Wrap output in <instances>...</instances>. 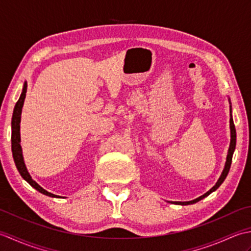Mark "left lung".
<instances>
[{
    "instance_id": "left-lung-1",
    "label": "left lung",
    "mask_w": 251,
    "mask_h": 251,
    "mask_svg": "<svg viewBox=\"0 0 251 251\" xmlns=\"http://www.w3.org/2000/svg\"><path fill=\"white\" fill-rule=\"evenodd\" d=\"M228 102H230V130H231V141H230V147H228V150H227V155H226V161L225 164V168H223L221 176L218 179V181L216 182V184L212 186V188L206 192L205 194H202L201 196L197 197V199L193 200V201H168V202H172V204L175 205H192V204H195V202L200 201L201 200L205 199L206 196L209 195L212 192H215L219 186L222 184L223 181L226 178V176L228 174V170H230L231 167V163H232V157H233V153L235 151V146H236V130H235V126H234V122H233V117H232V105H231V100L228 98Z\"/></svg>"
}]
</instances>
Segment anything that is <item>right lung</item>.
<instances>
[{"label":"right lung","mask_w":251,"mask_h":251,"mask_svg":"<svg viewBox=\"0 0 251 251\" xmlns=\"http://www.w3.org/2000/svg\"><path fill=\"white\" fill-rule=\"evenodd\" d=\"M25 93H26V82H25L23 92H21L20 97L16 103L14 112H13V119H12V152H13V157L16 167H17L18 172L21 177H23L26 182H28L32 188H34L36 191H39L40 193L44 194L50 197H56V199H60L59 195H55L52 193H50L46 190L42 188L41 185L37 184L35 181L32 179L30 176L28 169L25 167V164L24 161V155H23V149L20 146V120H21V111H23V106L25 98Z\"/></svg>","instance_id":"right-lung-1"}]
</instances>
